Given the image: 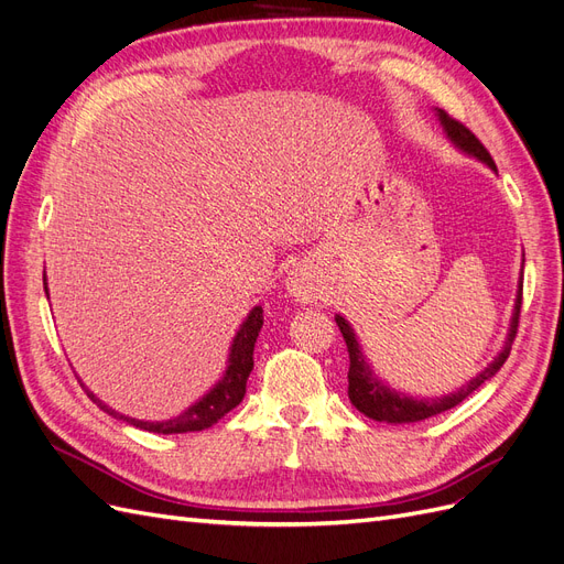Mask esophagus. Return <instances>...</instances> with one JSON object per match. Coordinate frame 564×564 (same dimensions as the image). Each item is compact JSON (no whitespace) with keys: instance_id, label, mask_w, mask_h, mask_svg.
Listing matches in <instances>:
<instances>
[{"instance_id":"obj_1","label":"esophagus","mask_w":564,"mask_h":564,"mask_svg":"<svg viewBox=\"0 0 564 564\" xmlns=\"http://www.w3.org/2000/svg\"><path fill=\"white\" fill-rule=\"evenodd\" d=\"M286 289H289V296H292L296 303H315L319 292V286L308 268H296L289 272Z\"/></svg>"}]
</instances>
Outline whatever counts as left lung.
Listing matches in <instances>:
<instances>
[{"mask_svg":"<svg viewBox=\"0 0 564 564\" xmlns=\"http://www.w3.org/2000/svg\"><path fill=\"white\" fill-rule=\"evenodd\" d=\"M435 117L440 119L442 131L449 139V143L464 152L468 158H475L477 162L487 164L491 172H497V164L489 158V152L485 145L475 139V135L460 124L456 119H452L445 110L435 108ZM522 270H524V253H522V268H520V280H518V294H516V305H513V317H510V327L503 340V348L494 355V360L480 371L475 373L470 381H466L454 392H447L442 398H414L406 395L402 390L390 388L377 371H373L371 362L367 360L365 348L357 338L352 324L344 315H334L340 334L346 338L348 355H350V369H348V398L355 404L357 412H362L365 416L373 421H383V423H416L423 419H431L435 414L447 412V409L456 406L458 402H464L473 390L480 388L485 381H489L494 373H497L503 362L510 355V346H513L516 334H518V319H520V305H522Z\"/></svg>","mask_w":564,"mask_h":564,"instance_id":"1","label":"left lung"}]
</instances>
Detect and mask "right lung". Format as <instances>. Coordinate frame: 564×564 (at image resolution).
Wrapping results in <instances>:
<instances>
[{
  "label": "right lung",
  "instance_id": "obj_1",
  "mask_svg": "<svg viewBox=\"0 0 564 564\" xmlns=\"http://www.w3.org/2000/svg\"><path fill=\"white\" fill-rule=\"evenodd\" d=\"M44 292L48 299V286H46V270H44ZM263 327V308L261 305H253L249 315L242 319L240 329L230 340V350H228V362L226 371L220 373V379L204 392L199 400H195L191 406L181 412L178 416L164 419V421H143V419H133L129 414L117 412L110 404H106L98 395H94V390L82 383V388L87 390V395L98 404V409L117 421H122L127 425H133L139 431L148 433H160V435H176V433H197L204 429H212L218 419H224L230 409L242 402L245 392H247V379L253 369V346L256 338H259V332Z\"/></svg>",
  "mask_w": 564,
  "mask_h": 564
}]
</instances>
